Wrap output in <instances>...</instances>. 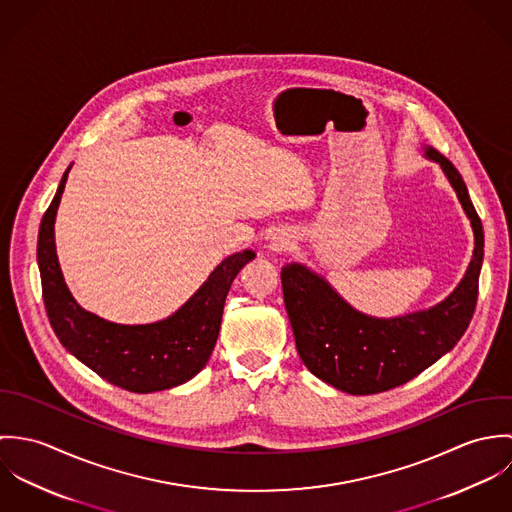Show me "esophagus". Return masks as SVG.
<instances>
[{
  "label": "esophagus",
  "mask_w": 512,
  "mask_h": 512,
  "mask_svg": "<svg viewBox=\"0 0 512 512\" xmlns=\"http://www.w3.org/2000/svg\"><path fill=\"white\" fill-rule=\"evenodd\" d=\"M293 238H295V236H293V232L290 228H286V226L276 228V230L272 232V236H270L268 248H270L272 254H284V252H288V250L292 248Z\"/></svg>",
  "instance_id": "obj_1"
}]
</instances>
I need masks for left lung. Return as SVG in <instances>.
Masks as SVG:
<instances>
[{
    "mask_svg": "<svg viewBox=\"0 0 512 512\" xmlns=\"http://www.w3.org/2000/svg\"><path fill=\"white\" fill-rule=\"evenodd\" d=\"M422 149L453 187L475 238L465 276L443 301L414 313L374 317L355 309L305 264L292 262L282 270L284 303L303 365L349 394H376L412 380L457 345L475 311L485 246L483 224L453 163L434 147Z\"/></svg>",
    "mask_w": 512,
    "mask_h": 512,
    "instance_id": "1",
    "label": "left lung"
}]
</instances>
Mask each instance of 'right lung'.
<instances>
[{
	"mask_svg": "<svg viewBox=\"0 0 512 512\" xmlns=\"http://www.w3.org/2000/svg\"><path fill=\"white\" fill-rule=\"evenodd\" d=\"M71 167L73 163L43 215L37 240L43 301L55 335L82 365L130 392L149 394L191 380L209 363L228 290L256 252L242 250L224 258L203 286L161 321L144 325L106 321L78 305L57 258L55 219Z\"/></svg>",
	"mask_w": 512,
	"mask_h": 512,
	"instance_id": "obj_1",
	"label": "right lung"
}]
</instances>
